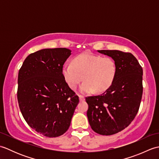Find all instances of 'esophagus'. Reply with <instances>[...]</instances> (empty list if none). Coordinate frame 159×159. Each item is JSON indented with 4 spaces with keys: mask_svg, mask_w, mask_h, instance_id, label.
Listing matches in <instances>:
<instances>
[{
    "mask_svg": "<svg viewBox=\"0 0 159 159\" xmlns=\"http://www.w3.org/2000/svg\"><path fill=\"white\" fill-rule=\"evenodd\" d=\"M79 100L80 101V102H83V101L85 100V97L83 96L79 95Z\"/></svg>",
    "mask_w": 159,
    "mask_h": 159,
    "instance_id": "obj_1",
    "label": "esophagus"
}]
</instances>
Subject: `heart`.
I'll return each instance as SVG.
<instances>
[{
	"label": "heart",
	"instance_id": "obj_1",
	"mask_svg": "<svg viewBox=\"0 0 159 159\" xmlns=\"http://www.w3.org/2000/svg\"><path fill=\"white\" fill-rule=\"evenodd\" d=\"M117 73L115 61L111 57H103L91 53H84L74 58L72 63H65L62 67L64 79L70 88L80 87V92L87 94L102 92L112 85Z\"/></svg>",
	"mask_w": 159,
	"mask_h": 159
}]
</instances>
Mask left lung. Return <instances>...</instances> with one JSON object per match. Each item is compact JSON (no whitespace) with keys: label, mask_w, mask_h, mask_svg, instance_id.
I'll return each instance as SVG.
<instances>
[{"label":"left lung","mask_w":159,"mask_h":159,"mask_svg":"<svg viewBox=\"0 0 159 159\" xmlns=\"http://www.w3.org/2000/svg\"><path fill=\"white\" fill-rule=\"evenodd\" d=\"M98 52L111 57L117 73L102 94L86 98L87 112L92 130L102 135H111L124 130L139 111L143 93V69L130 52L102 50Z\"/></svg>","instance_id":"left-lung-1"}]
</instances>
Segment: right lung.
<instances>
[{"label":"right lung","mask_w":159,"mask_h":159,"mask_svg":"<svg viewBox=\"0 0 159 159\" xmlns=\"http://www.w3.org/2000/svg\"><path fill=\"white\" fill-rule=\"evenodd\" d=\"M71 55L66 48H46L31 53L18 72V101L29 126L48 137L62 135L68 129L79 96L62 74Z\"/></svg>","instance_id":"add662e5"}]
</instances>
